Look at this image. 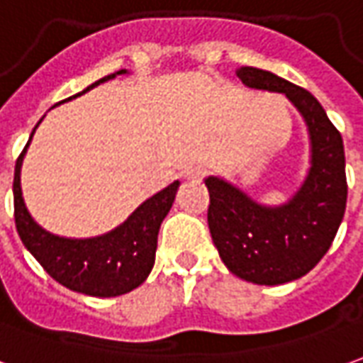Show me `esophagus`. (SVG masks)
Here are the masks:
<instances>
[{
	"label": "esophagus",
	"instance_id": "esophagus-1",
	"mask_svg": "<svg viewBox=\"0 0 363 363\" xmlns=\"http://www.w3.org/2000/svg\"><path fill=\"white\" fill-rule=\"evenodd\" d=\"M207 176V169H203V167H189V169H186L184 172V177H186L187 182H201L203 177Z\"/></svg>",
	"mask_w": 363,
	"mask_h": 363
}]
</instances>
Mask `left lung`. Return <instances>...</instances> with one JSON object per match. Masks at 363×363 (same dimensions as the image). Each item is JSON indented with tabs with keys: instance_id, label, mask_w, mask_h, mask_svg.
<instances>
[{
	"instance_id": "8db88e82",
	"label": "left lung",
	"mask_w": 363,
	"mask_h": 363,
	"mask_svg": "<svg viewBox=\"0 0 363 363\" xmlns=\"http://www.w3.org/2000/svg\"><path fill=\"white\" fill-rule=\"evenodd\" d=\"M253 91L279 92L301 112L311 140V167L281 206L259 203L223 177H206L207 223L225 267L255 284H284L311 272L326 255L346 211V157L340 132L311 92L255 67L237 69Z\"/></svg>"
}]
</instances>
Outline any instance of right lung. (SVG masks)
<instances>
[{
  "label": "right lung",
  "instance_id": "obj_1",
  "mask_svg": "<svg viewBox=\"0 0 363 363\" xmlns=\"http://www.w3.org/2000/svg\"><path fill=\"white\" fill-rule=\"evenodd\" d=\"M118 74H128V71L122 69L112 72L101 81L92 82L91 86H86L84 91L67 101L81 96L102 82L116 79ZM35 128L21 156L17 157L13 177L15 225L25 249L41 262V267L55 281L67 286L69 291L99 296V298L120 296L134 291L152 272L156 261L157 231L167 211L172 209L179 182L169 184L166 189L146 199L130 213L124 223L114 227L108 233L89 237V239H71V237L52 235L31 217L21 191V164H23L25 152L31 144Z\"/></svg>",
  "mask_w": 363,
  "mask_h": 363
}]
</instances>
